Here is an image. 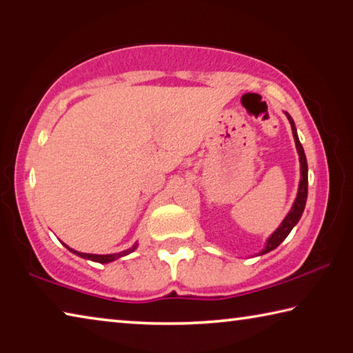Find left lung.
I'll return each instance as SVG.
<instances>
[{
	"mask_svg": "<svg viewBox=\"0 0 353 353\" xmlns=\"http://www.w3.org/2000/svg\"><path fill=\"white\" fill-rule=\"evenodd\" d=\"M285 115H286V118H288V121L291 124L292 137H294L296 149H297V154H299V162H301V181H299L297 196H296V199H294V204H292V207H291V210L288 212V214H286L285 219L282 221V224H280L277 229L272 232V235L268 238L265 248L261 249V252H259V255L271 252V250L276 249L279 244L282 243L285 238L290 235V232L292 230V227H294L299 223V219H301L302 213H303V208H305V202H307V194H308V165H307V157H305V152H303V148L301 145V141H299L294 121H292V118L290 117L288 112H285Z\"/></svg>",
	"mask_w": 353,
	"mask_h": 353,
	"instance_id": "8db88e82",
	"label": "left lung"
}]
</instances>
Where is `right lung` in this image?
Segmentation results:
<instances>
[{
  "label": "right lung",
  "mask_w": 353,
  "mask_h": 353,
  "mask_svg": "<svg viewBox=\"0 0 353 353\" xmlns=\"http://www.w3.org/2000/svg\"><path fill=\"white\" fill-rule=\"evenodd\" d=\"M63 246L67 248V249L70 250V252L76 254L77 256H82V259H85V260H92V261H97V263H110V261H115V260H118V259H121V256H124V255H129L130 252H134V250L137 249V246H139V243H135L132 248H129V249H126V250H123V252H118V254H107V255L83 254V252H77V250L68 248L67 244H63Z\"/></svg>",
  "instance_id": "right-lung-1"
}]
</instances>
